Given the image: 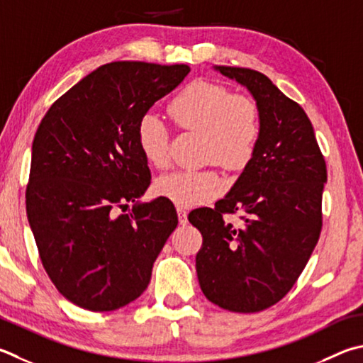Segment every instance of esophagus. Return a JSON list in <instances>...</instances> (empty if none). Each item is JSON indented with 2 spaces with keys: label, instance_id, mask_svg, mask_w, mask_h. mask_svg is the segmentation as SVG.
I'll return each mask as SVG.
<instances>
[{
  "label": "esophagus",
  "instance_id": "esophagus-1",
  "mask_svg": "<svg viewBox=\"0 0 363 363\" xmlns=\"http://www.w3.org/2000/svg\"><path fill=\"white\" fill-rule=\"evenodd\" d=\"M176 209H177V217H179V223H181V225H186V223L189 222V220H187L186 209L181 208V206H177Z\"/></svg>",
  "mask_w": 363,
  "mask_h": 363
}]
</instances>
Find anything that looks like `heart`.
<instances>
[{
	"label": "heart",
	"mask_w": 363,
	"mask_h": 363,
	"mask_svg": "<svg viewBox=\"0 0 363 363\" xmlns=\"http://www.w3.org/2000/svg\"><path fill=\"white\" fill-rule=\"evenodd\" d=\"M168 114L179 128L201 136V162L240 171L252 159L262 128L259 106L250 96L199 81L189 84L171 100ZM138 146L152 167H168V133L160 117H143ZM223 187L222 176L213 168L174 171L159 177L154 186L157 195L181 208L214 200Z\"/></svg>",
	"instance_id": "heart-1"
}]
</instances>
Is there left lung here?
Wrapping results in <instances>:
<instances>
[{"instance_id": "1", "label": "left lung", "mask_w": 363, "mask_h": 363, "mask_svg": "<svg viewBox=\"0 0 363 363\" xmlns=\"http://www.w3.org/2000/svg\"><path fill=\"white\" fill-rule=\"evenodd\" d=\"M214 69L249 90L262 130L252 159L230 192L214 208L189 214L203 236L196 274L214 305L257 313L291 291L318 245L327 168L300 104L259 71ZM236 212L242 222L233 226L223 216Z\"/></svg>"}]
</instances>
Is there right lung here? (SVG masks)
<instances>
[{
  "instance_id": "1",
  "label": "right lung",
  "mask_w": 363,
  "mask_h": 363,
  "mask_svg": "<svg viewBox=\"0 0 363 363\" xmlns=\"http://www.w3.org/2000/svg\"><path fill=\"white\" fill-rule=\"evenodd\" d=\"M189 72L187 65H103L39 123L26 214L44 269L77 306L114 311L136 300L177 227L169 200L138 201L150 184L138 128ZM130 202L134 208L125 213Z\"/></svg>"
}]
</instances>
